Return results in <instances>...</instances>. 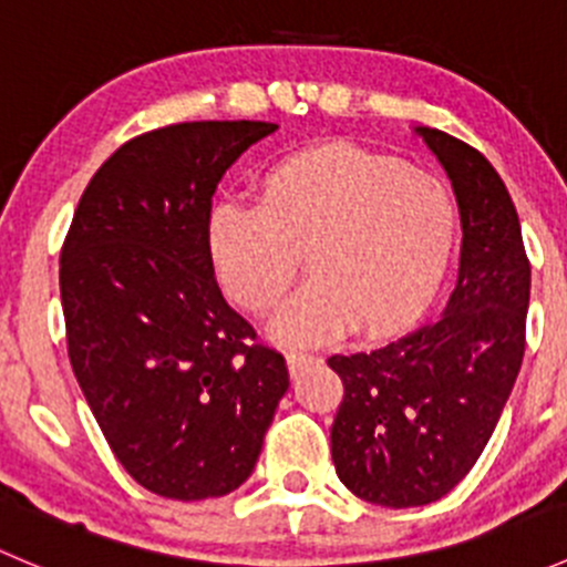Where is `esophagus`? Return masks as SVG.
<instances>
[{"mask_svg":"<svg viewBox=\"0 0 567 567\" xmlns=\"http://www.w3.org/2000/svg\"><path fill=\"white\" fill-rule=\"evenodd\" d=\"M312 362H318V353L305 351V348H293V351H288V368L293 375L301 373V370Z\"/></svg>","mask_w":567,"mask_h":567,"instance_id":"esophagus-1","label":"esophagus"}]
</instances>
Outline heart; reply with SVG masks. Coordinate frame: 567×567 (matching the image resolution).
Masks as SVG:
<instances>
[{
  "mask_svg": "<svg viewBox=\"0 0 567 567\" xmlns=\"http://www.w3.org/2000/svg\"><path fill=\"white\" fill-rule=\"evenodd\" d=\"M458 214L436 175L359 147H323L279 162L262 203L227 197L208 219L225 293L249 312L279 305L305 266L316 277L279 310L274 334L323 342L357 323L405 329L436 293Z\"/></svg>",
  "mask_w": 567,
  "mask_h": 567,
  "instance_id": "heart-1",
  "label": "heart"
}]
</instances>
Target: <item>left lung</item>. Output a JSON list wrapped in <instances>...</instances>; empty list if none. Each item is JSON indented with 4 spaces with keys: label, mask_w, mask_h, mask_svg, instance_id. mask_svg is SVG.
<instances>
[{
    "label": "left lung",
    "mask_w": 567,
    "mask_h": 567,
    "mask_svg": "<svg viewBox=\"0 0 567 567\" xmlns=\"http://www.w3.org/2000/svg\"><path fill=\"white\" fill-rule=\"evenodd\" d=\"M453 181L461 210L458 282L442 316L359 353H334L342 403L331 425L337 477L359 499L420 507L474 466L524 359L529 260L516 205L488 158L414 125Z\"/></svg>",
    "instance_id": "left-lung-1"
}]
</instances>
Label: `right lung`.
Instances as JSON below:
<instances>
[{
  "label": "right lung",
  "mask_w": 567,
  "mask_h": 567,
  "mask_svg": "<svg viewBox=\"0 0 567 567\" xmlns=\"http://www.w3.org/2000/svg\"><path fill=\"white\" fill-rule=\"evenodd\" d=\"M277 123L203 120L134 136L84 188L60 255L68 357L114 458L158 496L236 491L288 390L214 277L210 199Z\"/></svg>",
  "instance_id": "right-lung-1"
}]
</instances>
